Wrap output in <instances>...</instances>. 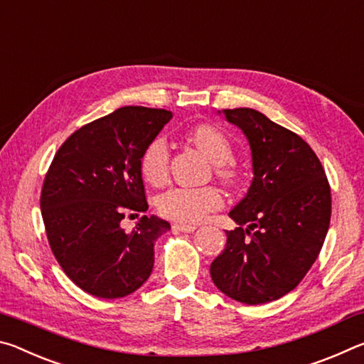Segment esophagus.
<instances>
[{
  "mask_svg": "<svg viewBox=\"0 0 364 364\" xmlns=\"http://www.w3.org/2000/svg\"><path fill=\"white\" fill-rule=\"evenodd\" d=\"M173 228H176L178 231H181V232H193V231H196V225H184V223H175L173 225Z\"/></svg>",
  "mask_w": 364,
  "mask_h": 364,
  "instance_id": "34e87169",
  "label": "esophagus"
}]
</instances>
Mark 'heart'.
Here are the masks:
<instances>
[{
  "mask_svg": "<svg viewBox=\"0 0 364 364\" xmlns=\"http://www.w3.org/2000/svg\"><path fill=\"white\" fill-rule=\"evenodd\" d=\"M189 141L215 164V173L225 183L237 180V171L230 162L232 146L226 134L213 125H197L188 132ZM170 149L164 136H156L141 154L139 168L144 180L152 186H162L168 180ZM223 205V197L213 186L205 188H173L159 196L157 208L162 217L180 223H199L208 213Z\"/></svg>",
  "mask_w": 364,
  "mask_h": 364,
  "instance_id": "1",
  "label": "heart"
}]
</instances>
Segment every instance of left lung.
I'll list each match as a JSON object with an SVG mask.
<instances>
[{
	"label": "left lung",
	"mask_w": 364,
	"mask_h": 364,
	"mask_svg": "<svg viewBox=\"0 0 364 364\" xmlns=\"http://www.w3.org/2000/svg\"><path fill=\"white\" fill-rule=\"evenodd\" d=\"M247 136L254 180L230 212L239 225L210 264L213 284L247 305L291 292L319 255L331 221V188L316 154L299 134L249 107L225 109Z\"/></svg>",
	"instance_id": "left-lung-1"
}]
</instances>
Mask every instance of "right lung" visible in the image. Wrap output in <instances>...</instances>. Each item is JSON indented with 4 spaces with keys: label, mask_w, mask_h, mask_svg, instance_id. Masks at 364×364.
I'll return each mask as SVG.
<instances>
[{
    "label": "right lung",
    "mask_w": 364,
    "mask_h": 364,
    "mask_svg": "<svg viewBox=\"0 0 364 364\" xmlns=\"http://www.w3.org/2000/svg\"><path fill=\"white\" fill-rule=\"evenodd\" d=\"M170 119L165 109L120 107L73 132L49 165L40 197L49 247L95 297H125L152 273L154 242L170 223L144 215L130 232L120 223L149 207L139 159Z\"/></svg>",
    "instance_id": "1"
}]
</instances>
